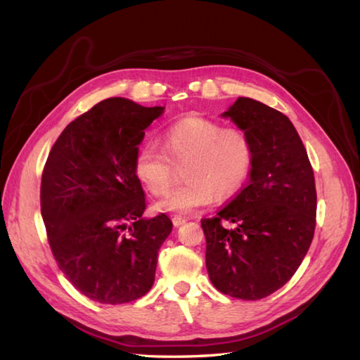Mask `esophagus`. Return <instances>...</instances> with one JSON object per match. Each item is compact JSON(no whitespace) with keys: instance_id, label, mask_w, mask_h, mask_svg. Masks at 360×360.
Masks as SVG:
<instances>
[{"instance_id":"obj_1","label":"esophagus","mask_w":360,"mask_h":360,"mask_svg":"<svg viewBox=\"0 0 360 360\" xmlns=\"http://www.w3.org/2000/svg\"><path fill=\"white\" fill-rule=\"evenodd\" d=\"M172 221H173V226L178 227V226H182V224H184L187 219H186V218H182V217H179V215H174V217L172 218Z\"/></svg>"}]
</instances>
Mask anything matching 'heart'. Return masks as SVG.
I'll list each match as a JSON object with an SVG mask.
<instances>
[{
    "label": "heart",
    "mask_w": 360,
    "mask_h": 360,
    "mask_svg": "<svg viewBox=\"0 0 360 360\" xmlns=\"http://www.w3.org/2000/svg\"><path fill=\"white\" fill-rule=\"evenodd\" d=\"M184 162L181 176L186 182L158 204L159 210L190 213L215 198L224 201L235 196L254 168V142L241 128L186 117L165 129L162 148L147 143L137 150L133 172L151 196H162L172 187L173 164Z\"/></svg>",
    "instance_id": "b5f03b06"
}]
</instances>
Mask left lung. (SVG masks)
<instances>
[{
    "label": "left lung",
    "instance_id": "1",
    "mask_svg": "<svg viewBox=\"0 0 360 360\" xmlns=\"http://www.w3.org/2000/svg\"><path fill=\"white\" fill-rule=\"evenodd\" d=\"M223 116L255 148L250 179L215 217L202 218L205 266L219 292L259 300L290 280L311 246L317 193L308 153L285 114L240 97Z\"/></svg>",
    "mask_w": 360,
    "mask_h": 360
}]
</instances>
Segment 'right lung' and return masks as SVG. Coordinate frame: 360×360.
<instances>
[{"mask_svg": "<svg viewBox=\"0 0 360 360\" xmlns=\"http://www.w3.org/2000/svg\"><path fill=\"white\" fill-rule=\"evenodd\" d=\"M162 106L111 97L68 125L41 174L40 204L52 255L66 278L98 303L134 302L155 281L158 252L172 232L147 209L133 160Z\"/></svg>", "mask_w": 360, "mask_h": 360, "instance_id": "add662e5", "label": "right lung"}]
</instances>
